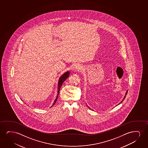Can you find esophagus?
Returning <instances> with one entry per match:
<instances>
[{
	"label": "esophagus",
	"mask_w": 148,
	"mask_h": 148,
	"mask_svg": "<svg viewBox=\"0 0 148 148\" xmlns=\"http://www.w3.org/2000/svg\"><path fill=\"white\" fill-rule=\"evenodd\" d=\"M75 69L76 70H78V71H79L80 70H81V68L80 66H76L75 67Z\"/></svg>",
	"instance_id": "34e87169"
}]
</instances>
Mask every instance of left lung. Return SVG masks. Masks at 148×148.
<instances>
[{
    "instance_id": "obj_1",
    "label": "left lung",
    "mask_w": 148,
    "mask_h": 148,
    "mask_svg": "<svg viewBox=\"0 0 148 148\" xmlns=\"http://www.w3.org/2000/svg\"><path fill=\"white\" fill-rule=\"evenodd\" d=\"M127 92H128V91H126V92L125 95V97H124L123 99V100H122V101H121V103H122V101H123L124 99H125V98L126 96V95H127ZM119 103V104H120V103Z\"/></svg>"
}]
</instances>
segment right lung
I'll list each match as a JSON object with an SVG mask.
<instances>
[{
	"label": "right lung",
	"mask_w": 148,
	"mask_h": 148,
	"mask_svg": "<svg viewBox=\"0 0 148 148\" xmlns=\"http://www.w3.org/2000/svg\"><path fill=\"white\" fill-rule=\"evenodd\" d=\"M69 74H70V72H69V71H68V72H66V73H64L63 75H62L61 77H60L59 82H58V95H57L56 99H55L53 106H51V107H53V106L55 105L56 102L57 101L58 97V95H59V91H60L61 87L62 86V84H63V82L66 80V79H67L68 77H69Z\"/></svg>",
	"instance_id": "right-lung-1"
}]
</instances>
